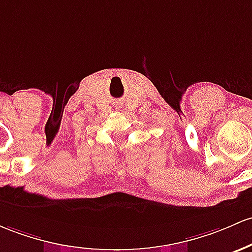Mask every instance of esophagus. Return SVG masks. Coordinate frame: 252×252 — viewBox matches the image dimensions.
<instances>
[{
	"label": "esophagus",
	"mask_w": 252,
	"mask_h": 252,
	"mask_svg": "<svg viewBox=\"0 0 252 252\" xmlns=\"http://www.w3.org/2000/svg\"><path fill=\"white\" fill-rule=\"evenodd\" d=\"M117 106H120V110H122V107H121L122 105H121V104H117Z\"/></svg>",
	"instance_id": "esophagus-1"
}]
</instances>
